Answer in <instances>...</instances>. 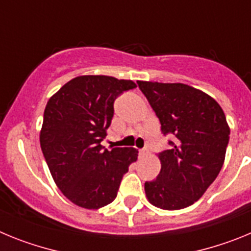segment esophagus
Listing matches in <instances>:
<instances>
[{"instance_id":"obj_1","label":"esophagus","mask_w":251,"mask_h":251,"mask_svg":"<svg viewBox=\"0 0 251 251\" xmlns=\"http://www.w3.org/2000/svg\"><path fill=\"white\" fill-rule=\"evenodd\" d=\"M147 153H148L147 148H142V150H139V156H146Z\"/></svg>"}]
</instances>
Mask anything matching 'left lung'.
Wrapping results in <instances>:
<instances>
[{
	"instance_id": "left-lung-1",
	"label": "left lung",
	"mask_w": 251,
	"mask_h": 251,
	"mask_svg": "<svg viewBox=\"0 0 251 251\" xmlns=\"http://www.w3.org/2000/svg\"><path fill=\"white\" fill-rule=\"evenodd\" d=\"M161 123L170 150L159 152L161 172L145 183L147 199L163 210L196 202L220 172L230 129L215 99L181 83L137 81Z\"/></svg>"
}]
</instances>
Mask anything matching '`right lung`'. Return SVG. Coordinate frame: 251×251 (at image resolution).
<instances>
[{"instance_id": "1", "label": "right lung", "mask_w": 251, "mask_h": 251, "mask_svg": "<svg viewBox=\"0 0 251 251\" xmlns=\"http://www.w3.org/2000/svg\"><path fill=\"white\" fill-rule=\"evenodd\" d=\"M136 86L132 80L84 75L49 99L40 145L55 183L75 205L94 210L112 202L137 159L134 148L106 150L100 145L112 123L115 99Z\"/></svg>"}]
</instances>
